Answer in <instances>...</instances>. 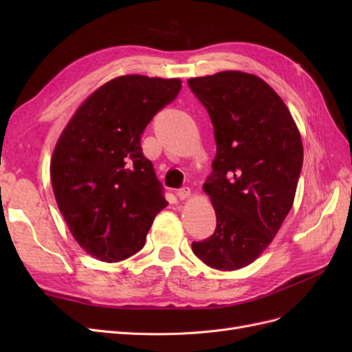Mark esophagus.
Returning a JSON list of instances; mask_svg holds the SVG:
<instances>
[{
	"instance_id": "obj_1",
	"label": "esophagus",
	"mask_w": 352,
	"mask_h": 352,
	"mask_svg": "<svg viewBox=\"0 0 352 352\" xmlns=\"http://www.w3.org/2000/svg\"><path fill=\"white\" fill-rule=\"evenodd\" d=\"M176 195L179 197V199H185V198H188L190 195V189L188 186L180 188V189L176 190Z\"/></svg>"
}]
</instances>
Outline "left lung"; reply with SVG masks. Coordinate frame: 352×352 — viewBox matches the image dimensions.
Returning <instances> with one entry per match:
<instances>
[{"label": "left lung", "instance_id": "1", "mask_svg": "<svg viewBox=\"0 0 352 352\" xmlns=\"http://www.w3.org/2000/svg\"><path fill=\"white\" fill-rule=\"evenodd\" d=\"M188 85L210 116L217 146L204 184L217 226L192 251L208 267L238 270L269 247L292 207L301 136L279 95L254 74L220 72Z\"/></svg>", "mask_w": 352, "mask_h": 352}]
</instances>
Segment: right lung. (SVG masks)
Wrapping results in <instances>:
<instances>
[{
  "instance_id": "1",
  "label": "right lung",
  "mask_w": 352,
  "mask_h": 352,
  "mask_svg": "<svg viewBox=\"0 0 352 352\" xmlns=\"http://www.w3.org/2000/svg\"><path fill=\"white\" fill-rule=\"evenodd\" d=\"M180 88L179 79L116 78L63 131L51 162L52 189L73 238L92 257L116 263L141 251L167 206L141 138Z\"/></svg>"
}]
</instances>
